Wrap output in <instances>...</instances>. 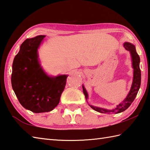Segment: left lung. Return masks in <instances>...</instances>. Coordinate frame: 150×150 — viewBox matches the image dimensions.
Here are the masks:
<instances>
[{
	"instance_id": "obj_1",
	"label": "left lung",
	"mask_w": 150,
	"mask_h": 150,
	"mask_svg": "<svg viewBox=\"0 0 150 150\" xmlns=\"http://www.w3.org/2000/svg\"><path fill=\"white\" fill-rule=\"evenodd\" d=\"M124 47L128 51H129L132 59V66L134 69L133 71V83L131 85V87L129 93H128L127 97L124 100L123 102L118 104L116 108L113 109L109 110L106 109H103L98 107H94L93 105H90V107L96 111L101 112V113L105 114H111V113H120L121 112L124 111L131 105V103L133 102L137 96L139 88L140 87V82H141V72H140L139 64H140V57L137 53L135 47L130 42H124ZM83 87V91L85 94V98L87 100L88 94L87 91L85 90L83 85H82Z\"/></svg>"
}]
</instances>
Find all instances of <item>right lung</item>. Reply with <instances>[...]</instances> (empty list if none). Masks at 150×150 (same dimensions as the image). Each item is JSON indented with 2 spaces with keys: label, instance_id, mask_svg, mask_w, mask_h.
Segmentation results:
<instances>
[{
  "label": "right lung",
  "instance_id": "right-lung-1",
  "mask_svg": "<svg viewBox=\"0 0 150 150\" xmlns=\"http://www.w3.org/2000/svg\"><path fill=\"white\" fill-rule=\"evenodd\" d=\"M45 35L27 39L20 47L12 65L11 85L19 102L33 112H49L59 102L67 75L50 77L38 60V49Z\"/></svg>",
  "mask_w": 150,
  "mask_h": 150
}]
</instances>
